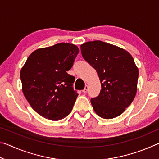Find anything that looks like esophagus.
<instances>
[{"mask_svg": "<svg viewBox=\"0 0 159 159\" xmlns=\"http://www.w3.org/2000/svg\"><path fill=\"white\" fill-rule=\"evenodd\" d=\"M88 86L87 85H85L84 90H83V93H87V92H88Z\"/></svg>", "mask_w": 159, "mask_h": 159, "instance_id": "34e87169", "label": "esophagus"}]
</instances>
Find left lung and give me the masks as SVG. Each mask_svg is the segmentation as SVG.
<instances>
[{
  "mask_svg": "<svg viewBox=\"0 0 159 159\" xmlns=\"http://www.w3.org/2000/svg\"><path fill=\"white\" fill-rule=\"evenodd\" d=\"M80 50L101 83L100 93L90 100L94 111L104 119L118 116L137 93L139 71L133 57L123 48L101 41L86 42Z\"/></svg>",
  "mask_w": 159,
  "mask_h": 159,
  "instance_id": "left-lung-1",
  "label": "left lung"
}]
</instances>
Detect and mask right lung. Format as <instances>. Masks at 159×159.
Wrapping results in <instances>:
<instances>
[{"label":"right lung","instance_id":"add662e5","mask_svg":"<svg viewBox=\"0 0 159 159\" xmlns=\"http://www.w3.org/2000/svg\"><path fill=\"white\" fill-rule=\"evenodd\" d=\"M79 52L76 45L68 43L39 48L21 68L24 95L41 116L59 120L71 113L79 94L73 88L75 77L66 71Z\"/></svg>","mask_w":159,"mask_h":159}]
</instances>
